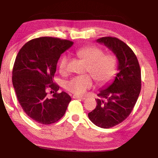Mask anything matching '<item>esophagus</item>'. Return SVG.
<instances>
[{"mask_svg": "<svg viewBox=\"0 0 158 158\" xmlns=\"http://www.w3.org/2000/svg\"><path fill=\"white\" fill-rule=\"evenodd\" d=\"M73 98L74 99H81V100H85L84 97H82V96H79V95H73Z\"/></svg>", "mask_w": 158, "mask_h": 158, "instance_id": "1", "label": "esophagus"}]
</instances>
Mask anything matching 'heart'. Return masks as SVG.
Instances as JSON below:
<instances>
[{"mask_svg": "<svg viewBox=\"0 0 158 158\" xmlns=\"http://www.w3.org/2000/svg\"><path fill=\"white\" fill-rule=\"evenodd\" d=\"M75 54L88 64L86 71L99 85H105L114 79L117 72L118 59L113 53L104 54L103 50L98 47L89 46L77 49ZM69 62V56L63 54L58 62V69L65 73ZM94 85L90 75L75 76L65 83V89L76 95H83Z\"/></svg>", "mask_w": 158, "mask_h": 158, "instance_id": "obj_1", "label": "heart"}]
</instances>
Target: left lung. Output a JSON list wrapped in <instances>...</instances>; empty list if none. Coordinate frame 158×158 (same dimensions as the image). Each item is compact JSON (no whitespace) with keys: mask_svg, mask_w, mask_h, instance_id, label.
Segmentation results:
<instances>
[{"mask_svg":"<svg viewBox=\"0 0 158 158\" xmlns=\"http://www.w3.org/2000/svg\"><path fill=\"white\" fill-rule=\"evenodd\" d=\"M112 51L118 60L114 81L101 89L95 109L88 114L97 126L110 128L121 123L132 112L141 91V69L137 58L127 45L116 37L97 40Z\"/></svg>","mask_w":158,"mask_h":158,"instance_id":"left-lung-1","label":"left lung"}]
</instances>
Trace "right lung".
Segmentation results:
<instances>
[{
	"label": "right lung",
	"instance_id": "obj_1",
	"mask_svg": "<svg viewBox=\"0 0 158 158\" xmlns=\"http://www.w3.org/2000/svg\"><path fill=\"white\" fill-rule=\"evenodd\" d=\"M73 44L57 37H38L23 45L16 57L12 69L16 95L25 113L38 123L57 122L71 101L68 93H57L59 86L53 78L60 55ZM47 88L55 91L52 98L46 96Z\"/></svg>",
	"mask_w": 158,
	"mask_h": 158
}]
</instances>
